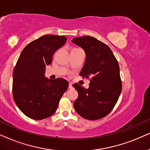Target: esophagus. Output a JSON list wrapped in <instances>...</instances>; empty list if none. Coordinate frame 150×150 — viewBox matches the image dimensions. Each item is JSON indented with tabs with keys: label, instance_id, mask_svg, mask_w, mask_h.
<instances>
[{
	"label": "esophagus",
	"instance_id": "obj_1",
	"mask_svg": "<svg viewBox=\"0 0 150 150\" xmlns=\"http://www.w3.org/2000/svg\"><path fill=\"white\" fill-rule=\"evenodd\" d=\"M69 89H72V88H73V85H72L71 83H69Z\"/></svg>",
	"mask_w": 150,
	"mask_h": 150
}]
</instances>
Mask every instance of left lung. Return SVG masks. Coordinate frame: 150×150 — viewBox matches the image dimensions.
<instances>
[{"instance_id":"8db88e82","label":"left lung","mask_w":150,"mask_h":150,"mask_svg":"<svg viewBox=\"0 0 150 150\" xmlns=\"http://www.w3.org/2000/svg\"><path fill=\"white\" fill-rule=\"evenodd\" d=\"M72 42L84 50L86 58L79 75L90 79L88 89L73 84L78 93L74 108L83 118L97 120L110 112L121 94L119 63L108 46L95 38H74Z\"/></svg>"}]
</instances>
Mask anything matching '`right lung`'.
I'll return each instance as SVG.
<instances>
[{"label": "right lung", "instance_id": "right-lung-1", "mask_svg": "<svg viewBox=\"0 0 150 150\" xmlns=\"http://www.w3.org/2000/svg\"><path fill=\"white\" fill-rule=\"evenodd\" d=\"M66 42L64 35H43L28 44L18 59L13 71V97L29 118L42 120L53 115L69 87L66 79L45 77L46 66Z\"/></svg>", "mask_w": 150, "mask_h": 150}]
</instances>
